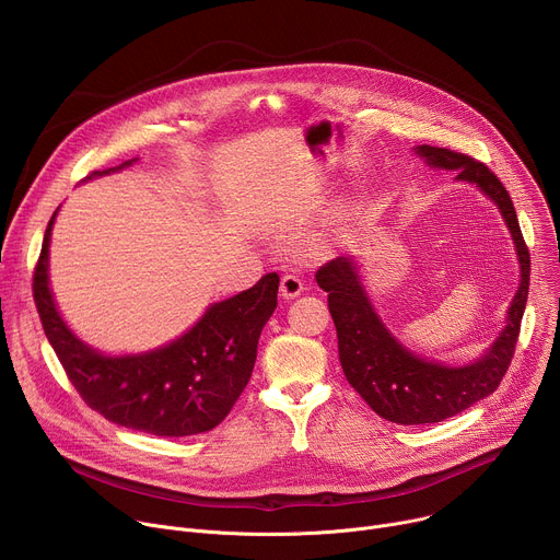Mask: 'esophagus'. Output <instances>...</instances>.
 Returning <instances> with one entry per match:
<instances>
[{
	"instance_id": "esophagus-1",
	"label": "esophagus",
	"mask_w": 560,
	"mask_h": 560,
	"mask_svg": "<svg viewBox=\"0 0 560 560\" xmlns=\"http://www.w3.org/2000/svg\"><path fill=\"white\" fill-rule=\"evenodd\" d=\"M303 292V281L296 275H285L281 279V296L283 299H294Z\"/></svg>"
}]
</instances>
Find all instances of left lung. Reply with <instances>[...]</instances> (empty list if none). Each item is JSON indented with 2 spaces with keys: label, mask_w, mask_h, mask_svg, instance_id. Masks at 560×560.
<instances>
[{
  "label": "left lung",
  "mask_w": 560,
  "mask_h": 560,
  "mask_svg": "<svg viewBox=\"0 0 560 560\" xmlns=\"http://www.w3.org/2000/svg\"><path fill=\"white\" fill-rule=\"evenodd\" d=\"M415 152L430 168L456 173V182L476 186L499 208L512 234L521 279L497 341L469 363L445 365L408 350L387 330L368 296L357 257H337L316 272L318 288L328 292L348 383L381 419L398 425L445 421L499 387L514 354L529 292V253L514 203L499 177L486 164L447 148L417 145Z\"/></svg>",
  "instance_id": "left-lung-1"
}]
</instances>
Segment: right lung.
I'll list each match as a JSON object with an SVG mask.
<instances>
[{"label": "right lung", "mask_w": 560, "mask_h": 560, "mask_svg": "<svg viewBox=\"0 0 560 560\" xmlns=\"http://www.w3.org/2000/svg\"><path fill=\"white\" fill-rule=\"evenodd\" d=\"M137 162L97 171L86 182L119 173ZM48 221L33 294L44 332L84 401L110 423L152 436H192L217 428L250 381L257 343L277 307L279 275L261 277L250 290L210 303L182 337L137 354H104L79 339L55 303L48 277Z\"/></svg>", "instance_id": "add662e5"}]
</instances>
